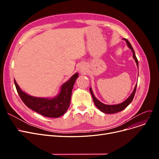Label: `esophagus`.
Segmentation results:
<instances>
[{
	"label": "esophagus",
	"instance_id": "obj_1",
	"mask_svg": "<svg viewBox=\"0 0 159 159\" xmlns=\"http://www.w3.org/2000/svg\"><path fill=\"white\" fill-rule=\"evenodd\" d=\"M84 70H85V68L84 67H83V66H82L81 68H80V72H82V73H83L84 71Z\"/></svg>",
	"mask_w": 159,
	"mask_h": 159
}]
</instances>
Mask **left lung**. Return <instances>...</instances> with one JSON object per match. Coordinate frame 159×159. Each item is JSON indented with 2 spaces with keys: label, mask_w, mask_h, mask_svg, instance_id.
Masks as SVG:
<instances>
[{
  "label": "left lung",
  "mask_w": 159,
  "mask_h": 159,
  "mask_svg": "<svg viewBox=\"0 0 159 159\" xmlns=\"http://www.w3.org/2000/svg\"><path fill=\"white\" fill-rule=\"evenodd\" d=\"M123 40H124L125 41H126V43L127 44V46H128V48L132 51V52H133V58H134V60H135V62L137 64V66L138 67L139 66V62H138L137 58V57L135 56L134 49H133V47L131 46V44L129 43V42L126 39H123ZM137 85V84H136V86H135V88H134V89H133V92L131 94V95L126 100V101L122 102L120 104H115V105H107V104H105L101 102V101H99L95 97L91 88H89V91H90V93L91 94V96H92L93 102H94L95 105L97 106V107L98 108V109L100 111L104 113L112 114V113H118V112H120V111L124 110L125 108H126L132 102L133 98H134V95L135 94Z\"/></svg>",
  "instance_id": "obj_1"
}]
</instances>
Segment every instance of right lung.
I'll return each instance as SVG.
<instances>
[{"label": "right lung", "instance_id": "add662e5", "mask_svg": "<svg viewBox=\"0 0 159 159\" xmlns=\"http://www.w3.org/2000/svg\"><path fill=\"white\" fill-rule=\"evenodd\" d=\"M79 77V73L73 76L61 86L60 91L53 98L31 96L23 91L14 79L16 91L23 102L29 108L47 117L57 118L63 115L70 104L73 85Z\"/></svg>", "mask_w": 159, "mask_h": 159}]
</instances>
